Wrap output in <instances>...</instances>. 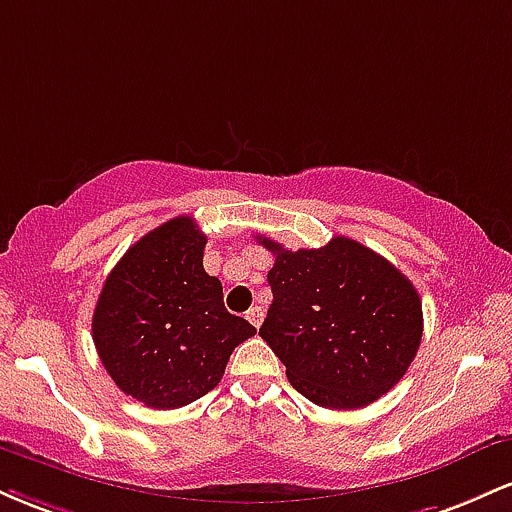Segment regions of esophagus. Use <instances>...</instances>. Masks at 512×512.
<instances>
[{
  "label": "esophagus",
  "instance_id": "1",
  "mask_svg": "<svg viewBox=\"0 0 512 512\" xmlns=\"http://www.w3.org/2000/svg\"><path fill=\"white\" fill-rule=\"evenodd\" d=\"M245 317H248V322L252 327H260L262 320H264V310L260 308V305H255V308L248 310V315H245Z\"/></svg>",
  "mask_w": 512,
  "mask_h": 512
}]
</instances>
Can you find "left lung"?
Listing matches in <instances>:
<instances>
[{
    "mask_svg": "<svg viewBox=\"0 0 512 512\" xmlns=\"http://www.w3.org/2000/svg\"><path fill=\"white\" fill-rule=\"evenodd\" d=\"M274 255V301L260 337L286 366L289 383L327 409L368 407L404 378L424 334L421 298L392 262L337 236L325 248Z\"/></svg>",
    "mask_w": 512,
    "mask_h": 512,
    "instance_id": "obj_1",
    "label": "left lung"
}]
</instances>
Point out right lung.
<instances>
[{
	"mask_svg": "<svg viewBox=\"0 0 512 512\" xmlns=\"http://www.w3.org/2000/svg\"><path fill=\"white\" fill-rule=\"evenodd\" d=\"M207 236L175 216L129 248L93 310V344L115 385L151 409H178L223 378L233 349L257 330L223 305L204 272Z\"/></svg>",
	"mask_w": 512,
	"mask_h": 512,
	"instance_id": "1",
	"label": "right lung"
}]
</instances>
